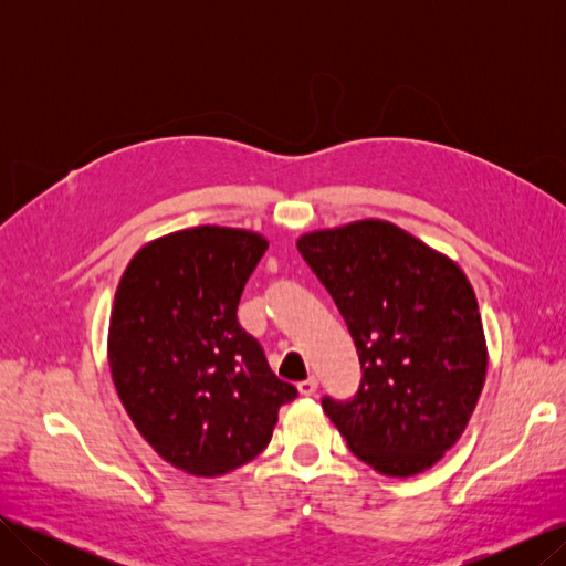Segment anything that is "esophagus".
Returning <instances> with one entry per match:
<instances>
[{
	"instance_id": "obj_1",
	"label": "esophagus",
	"mask_w": 566,
	"mask_h": 566,
	"mask_svg": "<svg viewBox=\"0 0 566 566\" xmlns=\"http://www.w3.org/2000/svg\"><path fill=\"white\" fill-rule=\"evenodd\" d=\"M297 389H300L302 397H312V394H316V389H318V380L316 378H306V380H302L297 385Z\"/></svg>"
}]
</instances>
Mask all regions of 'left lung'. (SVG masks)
Wrapping results in <instances>:
<instances>
[{"label": "left lung", "mask_w": 566, "mask_h": 566, "mask_svg": "<svg viewBox=\"0 0 566 566\" xmlns=\"http://www.w3.org/2000/svg\"><path fill=\"white\" fill-rule=\"evenodd\" d=\"M333 295L361 361V387L323 410L352 453L385 476L439 462L484 389L489 349L462 269L385 219H358L297 238Z\"/></svg>", "instance_id": "left-lung-1"}]
</instances>
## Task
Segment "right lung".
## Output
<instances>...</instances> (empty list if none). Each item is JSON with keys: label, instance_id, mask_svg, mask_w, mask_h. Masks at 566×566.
<instances>
[{"label": "right lung", "instance_id": "1", "mask_svg": "<svg viewBox=\"0 0 566 566\" xmlns=\"http://www.w3.org/2000/svg\"><path fill=\"white\" fill-rule=\"evenodd\" d=\"M266 248L250 229H181L136 252L115 290V391L153 451L186 474L221 476L260 455L297 397L235 316Z\"/></svg>", "mask_w": 566, "mask_h": 566}]
</instances>
